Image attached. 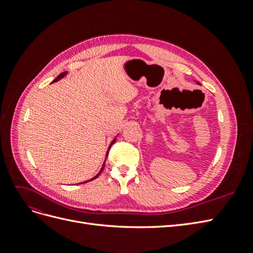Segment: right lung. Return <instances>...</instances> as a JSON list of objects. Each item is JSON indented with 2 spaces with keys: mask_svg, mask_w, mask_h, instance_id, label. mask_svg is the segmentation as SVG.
Returning <instances> with one entry per match:
<instances>
[{
  "mask_svg": "<svg viewBox=\"0 0 253 253\" xmlns=\"http://www.w3.org/2000/svg\"><path fill=\"white\" fill-rule=\"evenodd\" d=\"M65 75H66V73H62V74H60V75L58 76V77H57V78H56L55 80H53V82H56V81H58L59 79H61V78H62V77H64V76H65ZM115 141H116V138H115V139H114V140H113V141L111 142V144H110V147H109V150L111 149V147H112V144H113V143H115ZM109 150H108V153H106V157H108V155H109ZM106 157H105V159H106ZM104 165H105V162H104V164H103V166H102V168H101V170H100V172H99V173H98V174H97V175L95 176V177H94V178H91L90 180H93V179L97 178V177H98V176H99V175H100V173H101V172H102V170L104 169ZM88 181H89V180H88ZM84 182H87V181H84Z\"/></svg>",
  "mask_w": 253,
  "mask_h": 253,
  "instance_id": "obj_1",
  "label": "right lung"
}]
</instances>
